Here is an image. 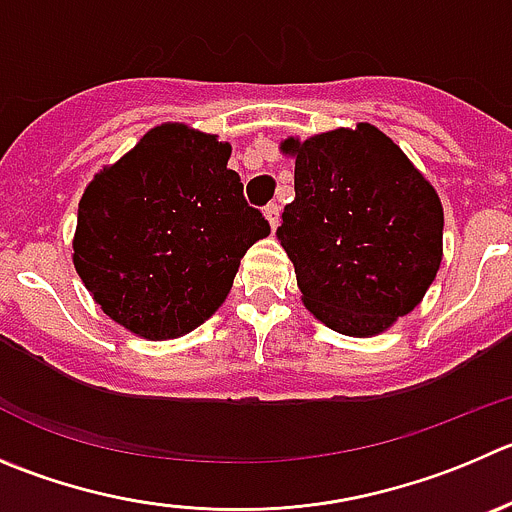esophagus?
Here are the masks:
<instances>
[{
	"mask_svg": "<svg viewBox=\"0 0 512 512\" xmlns=\"http://www.w3.org/2000/svg\"><path fill=\"white\" fill-rule=\"evenodd\" d=\"M264 216H266V221H269L271 228L279 226V203H269V206L264 208Z\"/></svg>",
	"mask_w": 512,
	"mask_h": 512,
	"instance_id": "34e87169",
	"label": "esophagus"
}]
</instances>
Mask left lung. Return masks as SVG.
Masks as SVG:
<instances>
[{"label":"left lung","mask_w":512,"mask_h":512,"mask_svg":"<svg viewBox=\"0 0 512 512\" xmlns=\"http://www.w3.org/2000/svg\"><path fill=\"white\" fill-rule=\"evenodd\" d=\"M294 201L276 228L311 314L374 337L420 304L442 261V203L374 125L284 140Z\"/></svg>","instance_id":"1"}]
</instances>
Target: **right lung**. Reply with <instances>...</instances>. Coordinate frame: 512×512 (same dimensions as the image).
I'll use <instances>...</instances> for the list:
<instances>
[{
  "label": "right lung",
  "instance_id": "obj_1",
  "mask_svg": "<svg viewBox=\"0 0 512 512\" xmlns=\"http://www.w3.org/2000/svg\"><path fill=\"white\" fill-rule=\"evenodd\" d=\"M231 145L168 123L95 175L77 208L75 269L100 309L145 339L201 326L243 253L269 236L228 168Z\"/></svg>",
  "mask_w": 512,
  "mask_h": 512
}]
</instances>
